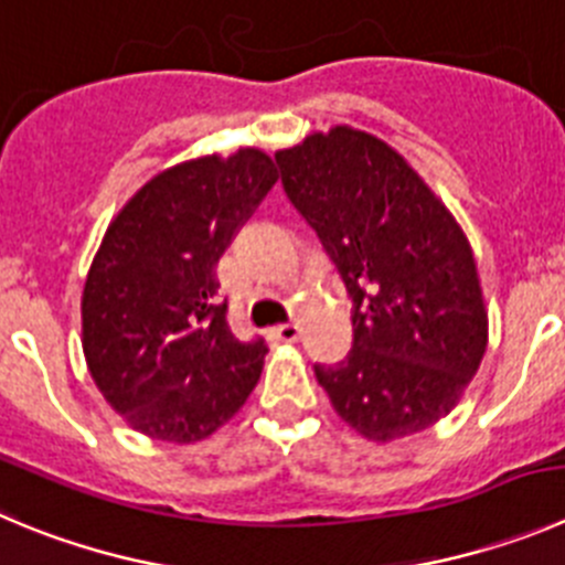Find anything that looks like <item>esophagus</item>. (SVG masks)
<instances>
[{
  "label": "esophagus",
  "mask_w": 565,
  "mask_h": 565,
  "mask_svg": "<svg viewBox=\"0 0 565 565\" xmlns=\"http://www.w3.org/2000/svg\"><path fill=\"white\" fill-rule=\"evenodd\" d=\"M273 334H276L281 342H298L300 326L298 323H281V326H276V329H273Z\"/></svg>",
  "instance_id": "obj_1"
}]
</instances>
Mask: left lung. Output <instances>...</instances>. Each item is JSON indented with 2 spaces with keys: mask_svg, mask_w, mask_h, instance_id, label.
Returning a JSON list of instances; mask_svg holds the SVG:
<instances>
[{
  "mask_svg": "<svg viewBox=\"0 0 565 565\" xmlns=\"http://www.w3.org/2000/svg\"><path fill=\"white\" fill-rule=\"evenodd\" d=\"M281 183L334 262L354 345L315 367L334 413L373 443L446 418L488 348V309L466 231L407 158L351 125L276 152Z\"/></svg>",
  "mask_w": 565,
  "mask_h": 565,
  "instance_id": "left-lung-1",
  "label": "left lung"
}]
</instances>
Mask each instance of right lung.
Returning <instances> with one entry per match:
<instances>
[{
    "label": "right lung",
    "instance_id": "obj_1",
    "mask_svg": "<svg viewBox=\"0 0 565 565\" xmlns=\"http://www.w3.org/2000/svg\"><path fill=\"white\" fill-rule=\"evenodd\" d=\"M276 181L258 147L211 152L152 175L110 220L83 287V354L130 429L205 440L256 387L267 348L231 334L217 262Z\"/></svg>",
    "mask_w": 565,
    "mask_h": 565
}]
</instances>
